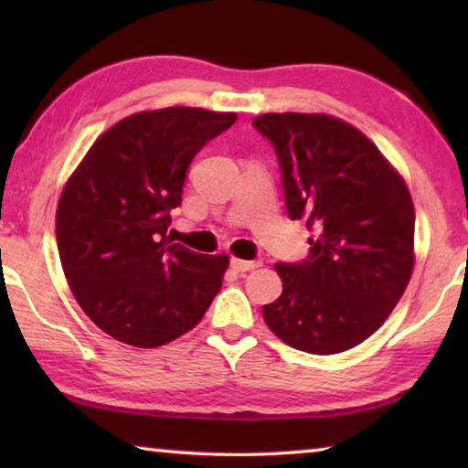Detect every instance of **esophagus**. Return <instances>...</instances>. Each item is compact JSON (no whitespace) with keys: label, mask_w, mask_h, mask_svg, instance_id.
<instances>
[{"label":"esophagus","mask_w":468,"mask_h":468,"mask_svg":"<svg viewBox=\"0 0 468 468\" xmlns=\"http://www.w3.org/2000/svg\"><path fill=\"white\" fill-rule=\"evenodd\" d=\"M260 262L258 260H239V258H231V268L237 272H250L253 268H258Z\"/></svg>","instance_id":"1"}]
</instances>
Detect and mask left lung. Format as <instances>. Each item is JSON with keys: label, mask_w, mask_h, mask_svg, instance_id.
Masks as SVG:
<instances>
[{"label": "left lung", "mask_w": 468, "mask_h": 468, "mask_svg": "<svg viewBox=\"0 0 468 468\" xmlns=\"http://www.w3.org/2000/svg\"><path fill=\"white\" fill-rule=\"evenodd\" d=\"M279 158L284 206L305 220L310 256L279 262L281 297L262 307L282 343L312 355L357 346L382 326L413 272L415 208L367 136L318 113L253 120Z\"/></svg>", "instance_id": "obj_1"}]
</instances>
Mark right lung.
Listing matches in <instances>:
<instances>
[{
	"label": "right lung",
	"instance_id": "add662e5",
	"mask_svg": "<svg viewBox=\"0 0 468 468\" xmlns=\"http://www.w3.org/2000/svg\"><path fill=\"white\" fill-rule=\"evenodd\" d=\"M235 113L196 107L142 111L94 142L63 187L55 233L84 314L125 345L153 348L192 330L220 291L225 253L171 243V210L206 142Z\"/></svg>",
	"mask_w": 468,
	"mask_h": 468
}]
</instances>
